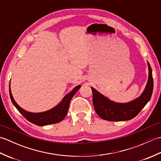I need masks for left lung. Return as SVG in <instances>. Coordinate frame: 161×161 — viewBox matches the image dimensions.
Returning a JSON list of instances; mask_svg holds the SVG:
<instances>
[{
	"label": "left lung",
	"mask_w": 161,
	"mask_h": 161,
	"mask_svg": "<svg viewBox=\"0 0 161 161\" xmlns=\"http://www.w3.org/2000/svg\"><path fill=\"white\" fill-rule=\"evenodd\" d=\"M149 77L147 86L142 95L128 103H116L108 100L91 87L93 92V102L95 112L102 119L108 121L129 120L137 115L151 99L153 81L152 70L149 62Z\"/></svg>",
	"instance_id": "8db88e82"
}]
</instances>
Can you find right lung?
<instances>
[{"label":"right lung","mask_w":161,"mask_h":161,"mask_svg":"<svg viewBox=\"0 0 161 161\" xmlns=\"http://www.w3.org/2000/svg\"><path fill=\"white\" fill-rule=\"evenodd\" d=\"M80 87L81 85H78V86L75 87L70 93L67 94L64 97L62 101L57 107L50 109L49 111L42 113L28 112L24 110L22 108H20L16 104V102L14 100L12 97L11 90H10V84L9 95L13 104L17 108V110L23 115V117H25L29 122H32L36 125L44 126L51 124H55V123H58L63 120L68 114V107H69V104L71 99L73 98L74 95L76 93V92L80 89Z\"/></svg>","instance_id":"1"}]
</instances>
